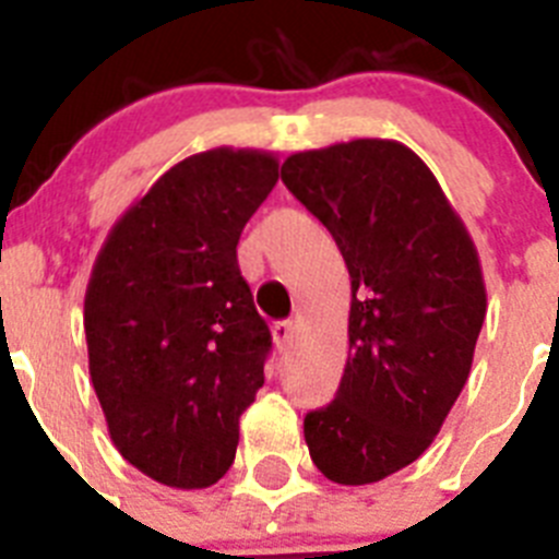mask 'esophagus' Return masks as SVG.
Masks as SVG:
<instances>
[{
    "instance_id": "esophagus-1",
    "label": "esophagus",
    "mask_w": 559,
    "mask_h": 559,
    "mask_svg": "<svg viewBox=\"0 0 559 559\" xmlns=\"http://www.w3.org/2000/svg\"><path fill=\"white\" fill-rule=\"evenodd\" d=\"M271 333H274L276 349L283 353V349L290 347V341H294V322H276L274 328H271Z\"/></svg>"
}]
</instances>
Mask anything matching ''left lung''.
<instances>
[{
	"mask_svg": "<svg viewBox=\"0 0 559 559\" xmlns=\"http://www.w3.org/2000/svg\"><path fill=\"white\" fill-rule=\"evenodd\" d=\"M283 181L328 226L353 285L344 378L305 417V442L330 481H380L426 453L471 374L487 316L478 251L403 142L299 151Z\"/></svg>",
	"mask_w": 559,
	"mask_h": 559,
	"instance_id": "left-lung-1",
	"label": "left lung"
}]
</instances>
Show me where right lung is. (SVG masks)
<instances>
[{
    "instance_id": "obj_1",
    "label": "right lung",
    "mask_w": 559,
    "mask_h": 559,
    "mask_svg": "<svg viewBox=\"0 0 559 559\" xmlns=\"http://www.w3.org/2000/svg\"><path fill=\"white\" fill-rule=\"evenodd\" d=\"M276 179L274 153L187 156L111 226L88 276V374L108 433L167 487L204 490L229 471L263 386L271 333L237 240Z\"/></svg>"
}]
</instances>
